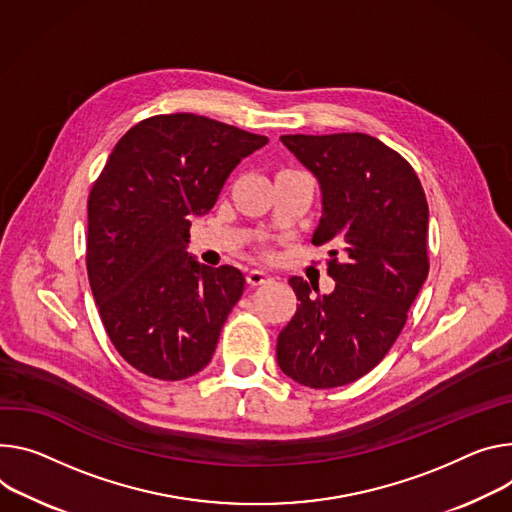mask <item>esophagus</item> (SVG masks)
Wrapping results in <instances>:
<instances>
[{"label": "esophagus", "mask_w": 512, "mask_h": 512, "mask_svg": "<svg viewBox=\"0 0 512 512\" xmlns=\"http://www.w3.org/2000/svg\"><path fill=\"white\" fill-rule=\"evenodd\" d=\"M275 280V275L265 271V269H251L249 275H247V282L251 286H263V284H269Z\"/></svg>", "instance_id": "34e87169"}]
</instances>
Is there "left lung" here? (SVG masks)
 I'll return each instance as SVG.
<instances>
[{
    "instance_id": "obj_1",
    "label": "left lung",
    "mask_w": 512,
    "mask_h": 512,
    "mask_svg": "<svg viewBox=\"0 0 512 512\" xmlns=\"http://www.w3.org/2000/svg\"><path fill=\"white\" fill-rule=\"evenodd\" d=\"M280 141L318 181L312 243L335 247L331 257L341 249L343 263L329 265L331 294L290 277L300 304L277 337V365L308 388L347 386L384 359L427 280V198L414 169L369 134Z\"/></svg>"
}]
</instances>
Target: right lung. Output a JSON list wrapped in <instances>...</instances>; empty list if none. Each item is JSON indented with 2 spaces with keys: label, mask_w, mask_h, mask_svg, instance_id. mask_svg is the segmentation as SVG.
I'll return each instance as SVG.
<instances>
[{
  "label": "right lung",
  "mask_w": 512,
  "mask_h": 512,
  "mask_svg": "<svg viewBox=\"0 0 512 512\" xmlns=\"http://www.w3.org/2000/svg\"><path fill=\"white\" fill-rule=\"evenodd\" d=\"M267 136L196 114L153 116L114 147L87 202V275L118 353L157 380L202 371L245 275L208 267L190 218L212 210L224 181Z\"/></svg>",
  "instance_id": "right-lung-1"
}]
</instances>
